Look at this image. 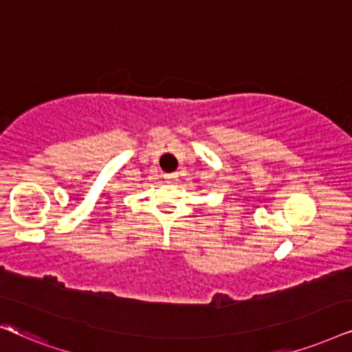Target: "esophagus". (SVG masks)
Segmentation results:
<instances>
[{
	"instance_id": "obj_1",
	"label": "esophagus",
	"mask_w": 352,
	"mask_h": 352,
	"mask_svg": "<svg viewBox=\"0 0 352 352\" xmlns=\"http://www.w3.org/2000/svg\"><path fill=\"white\" fill-rule=\"evenodd\" d=\"M164 179H166L167 184H175L177 173H166V175H164Z\"/></svg>"
}]
</instances>
